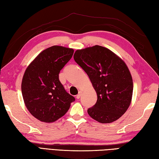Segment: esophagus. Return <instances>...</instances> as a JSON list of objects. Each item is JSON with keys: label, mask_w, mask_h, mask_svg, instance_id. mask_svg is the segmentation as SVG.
Listing matches in <instances>:
<instances>
[{"label": "esophagus", "mask_w": 159, "mask_h": 159, "mask_svg": "<svg viewBox=\"0 0 159 159\" xmlns=\"http://www.w3.org/2000/svg\"><path fill=\"white\" fill-rule=\"evenodd\" d=\"M81 95H82V92H81V91H79V93H78L77 94V95H76V98L77 99H79V98H80V96H81Z\"/></svg>", "instance_id": "34e87169"}]
</instances>
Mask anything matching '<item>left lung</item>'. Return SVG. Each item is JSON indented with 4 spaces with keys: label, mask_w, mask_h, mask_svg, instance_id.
I'll return each instance as SVG.
<instances>
[{
    "label": "left lung",
    "mask_w": 159,
    "mask_h": 159,
    "mask_svg": "<svg viewBox=\"0 0 159 159\" xmlns=\"http://www.w3.org/2000/svg\"><path fill=\"white\" fill-rule=\"evenodd\" d=\"M74 61L88 75L98 99L87 113L100 123H111L124 114L133 96V83L124 61L101 46L77 50Z\"/></svg>",
    "instance_id": "left-lung-1"
}]
</instances>
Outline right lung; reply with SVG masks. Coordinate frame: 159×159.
<instances>
[{
	"mask_svg": "<svg viewBox=\"0 0 159 159\" xmlns=\"http://www.w3.org/2000/svg\"><path fill=\"white\" fill-rule=\"evenodd\" d=\"M72 48L53 46L40 52L24 74L22 93L33 116L51 123L65 115L75 100L59 81L61 70L72 58Z\"/></svg>",
	"mask_w": 159,
	"mask_h": 159,
	"instance_id": "obj_1",
	"label": "right lung"
}]
</instances>
